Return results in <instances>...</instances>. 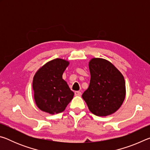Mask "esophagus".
<instances>
[{
    "label": "esophagus",
    "mask_w": 150,
    "mask_h": 150,
    "mask_svg": "<svg viewBox=\"0 0 150 150\" xmlns=\"http://www.w3.org/2000/svg\"><path fill=\"white\" fill-rule=\"evenodd\" d=\"M75 95L76 96H81V92H80V91H75Z\"/></svg>",
    "instance_id": "esophagus-1"
}]
</instances>
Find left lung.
<instances>
[{"label": "left lung", "instance_id": "left-lung-1", "mask_svg": "<svg viewBox=\"0 0 150 150\" xmlns=\"http://www.w3.org/2000/svg\"><path fill=\"white\" fill-rule=\"evenodd\" d=\"M88 65L90 83L82 97L94 115H110L120 107L125 98L123 75L110 62L101 58H93Z\"/></svg>", "mask_w": 150, "mask_h": 150}]
</instances>
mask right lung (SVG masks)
Listing matches in <instances>:
<instances>
[{
    "label": "right lung",
    "mask_w": 150,
    "mask_h": 150,
    "mask_svg": "<svg viewBox=\"0 0 150 150\" xmlns=\"http://www.w3.org/2000/svg\"><path fill=\"white\" fill-rule=\"evenodd\" d=\"M68 65L67 61L57 58L45 63L35 74L32 85L34 99L41 110L62 112L72 100L74 93L62 79Z\"/></svg>",
    "instance_id": "1"
}]
</instances>
